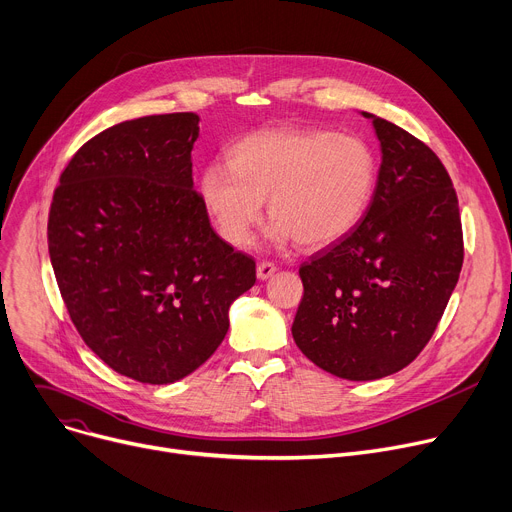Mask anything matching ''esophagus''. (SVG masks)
<instances>
[{
    "label": "esophagus",
    "mask_w": 512,
    "mask_h": 512,
    "mask_svg": "<svg viewBox=\"0 0 512 512\" xmlns=\"http://www.w3.org/2000/svg\"><path fill=\"white\" fill-rule=\"evenodd\" d=\"M276 265L271 263V261H259V265H257V278L259 280H269L271 276L276 274Z\"/></svg>",
    "instance_id": "1"
}]
</instances>
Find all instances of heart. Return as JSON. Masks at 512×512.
Masks as SVG:
<instances>
[{
	"label": "heart",
	"instance_id": "b5f03b06",
	"mask_svg": "<svg viewBox=\"0 0 512 512\" xmlns=\"http://www.w3.org/2000/svg\"><path fill=\"white\" fill-rule=\"evenodd\" d=\"M377 185L372 150L356 135L269 129L247 135L228 152V164L203 168L199 195L222 241L245 247L263 201L274 245L298 241L327 247L366 214Z\"/></svg>",
	"mask_w": 512,
	"mask_h": 512
}]
</instances>
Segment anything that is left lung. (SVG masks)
Here are the masks:
<instances>
[{
	"instance_id": "left-lung-1",
	"label": "left lung",
	"mask_w": 512,
	"mask_h": 512,
	"mask_svg": "<svg viewBox=\"0 0 512 512\" xmlns=\"http://www.w3.org/2000/svg\"><path fill=\"white\" fill-rule=\"evenodd\" d=\"M362 115L381 142L377 189L360 224L298 269L292 323L300 352L348 381L383 379L424 350L463 265L447 168L412 133Z\"/></svg>"
}]
</instances>
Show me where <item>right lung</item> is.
<instances>
[{
    "label": "right lung",
    "instance_id": "add662e5",
    "mask_svg": "<svg viewBox=\"0 0 512 512\" xmlns=\"http://www.w3.org/2000/svg\"><path fill=\"white\" fill-rule=\"evenodd\" d=\"M197 135L195 113L117 123L74 154L51 201L49 255L72 323L102 362L148 385L206 362L257 280L193 189Z\"/></svg>",
    "mask_w": 512,
    "mask_h": 512
}]
</instances>
